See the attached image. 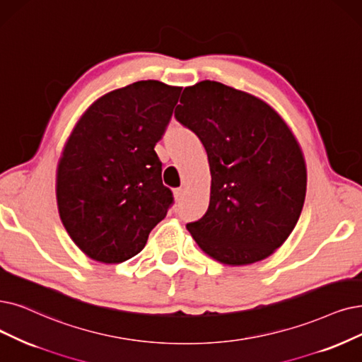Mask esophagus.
I'll return each mask as SVG.
<instances>
[{
  "instance_id": "esophagus-1",
  "label": "esophagus",
  "mask_w": 362,
  "mask_h": 362,
  "mask_svg": "<svg viewBox=\"0 0 362 362\" xmlns=\"http://www.w3.org/2000/svg\"><path fill=\"white\" fill-rule=\"evenodd\" d=\"M184 193H185L184 189H175V190H173V196H175L177 200H181L184 197Z\"/></svg>"
}]
</instances>
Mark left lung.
<instances>
[{
    "label": "left lung",
    "mask_w": 362,
    "mask_h": 362,
    "mask_svg": "<svg viewBox=\"0 0 362 362\" xmlns=\"http://www.w3.org/2000/svg\"><path fill=\"white\" fill-rule=\"evenodd\" d=\"M180 103L175 119L204 144L212 177L208 211L187 228L220 263L267 258L305 204L308 173L296 136L264 100L218 81L185 88Z\"/></svg>",
    "instance_id": "8db88e82"
}]
</instances>
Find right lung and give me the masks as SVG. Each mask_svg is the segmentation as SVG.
Instances as JSON below:
<instances>
[{
	"instance_id": "1",
	"label": "right lung",
	"mask_w": 362,
	"mask_h": 362,
	"mask_svg": "<svg viewBox=\"0 0 362 362\" xmlns=\"http://www.w3.org/2000/svg\"><path fill=\"white\" fill-rule=\"evenodd\" d=\"M181 88L142 80L88 108L57 165L56 197L71 239L100 263H123L146 247L173 204L154 151Z\"/></svg>"
}]
</instances>
